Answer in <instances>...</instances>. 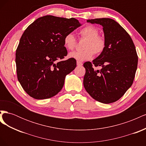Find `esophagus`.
Segmentation results:
<instances>
[{
  "label": "esophagus",
  "instance_id": "esophagus-1",
  "mask_svg": "<svg viewBox=\"0 0 146 146\" xmlns=\"http://www.w3.org/2000/svg\"><path fill=\"white\" fill-rule=\"evenodd\" d=\"M77 66H82L83 65V63H82V62H80V61H77Z\"/></svg>",
  "mask_w": 146,
  "mask_h": 146
}]
</instances>
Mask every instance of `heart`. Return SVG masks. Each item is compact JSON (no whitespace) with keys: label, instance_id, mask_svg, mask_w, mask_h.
<instances>
[{"label":"heart","instance_id":"heart-1","mask_svg":"<svg viewBox=\"0 0 146 146\" xmlns=\"http://www.w3.org/2000/svg\"><path fill=\"white\" fill-rule=\"evenodd\" d=\"M79 34L82 38L86 39L83 43L82 50L69 53L70 58L78 61H84L91 58L94 55H100L105 48L106 42L104 37L99 36V30L93 25H87L80 30ZM64 47L68 50H73L76 46V39L72 33L66 34L64 37Z\"/></svg>","mask_w":146,"mask_h":146}]
</instances>
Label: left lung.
Listing matches in <instances>:
<instances>
[{
    "instance_id": "left-lung-1",
    "label": "left lung",
    "mask_w": 146,
    "mask_h": 146,
    "mask_svg": "<svg viewBox=\"0 0 146 146\" xmlns=\"http://www.w3.org/2000/svg\"><path fill=\"white\" fill-rule=\"evenodd\" d=\"M87 22L102 26L106 45L104 52L92 63L83 64L86 69L83 85L96 100L113 103L120 99L133 82L138 61L135 46L130 35L114 20L99 18ZM98 66L101 69L96 70Z\"/></svg>"
}]
</instances>
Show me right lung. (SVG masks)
Wrapping results in <instances>:
<instances>
[{
  "instance_id": "add662e5",
  "label": "right lung",
  "mask_w": 146,
  "mask_h": 146,
  "mask_svg": "<svg viewBox=\"0 0 146 146\" xmlns=\"http://www.w3.org/2000/svg\"><path fill=\"white\" fill-rule=\"evenodd\" d=\"M82 24L75 18L51 15L39 17L24 31L16 49L18 81L35 99H46L62 89L65 77L76 68V59L62 61L68 51L65 35Z\"/></svg>"
}]
</instances>
